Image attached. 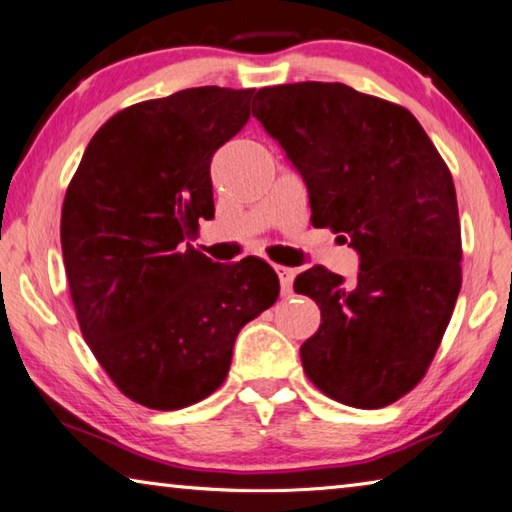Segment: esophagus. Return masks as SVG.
I'll use <instances>...</instances> for the list:
<instances>
[{
    "label": "esophagus",
    "mask_w": 512,
    "mask_h": 512,
    "mask_svg": "<svg viewBox=\"0 0 512 512\" xmlns=\"http://www.w3.org/2000/svg\"><path fill=\"white\" fill-rule=\"evenodd\" d=\"M275 273L277 277H280V284H282V295H291L293 293V277L295 273L291 271V268L286 266H275Z\"/></svg>",
    "instance_id": "34e87169"
}]
</instances>
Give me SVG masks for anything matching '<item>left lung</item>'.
Here are the masks:
<instances>
[{
  "mask_svg": "<svg viewBox=\"0 0 512 512\" xmlns=\"http://www.w3.org/2000/svg\"><path fill=\"white\" fill-rule=\"evenodd\" d=\"M253 116L309 190L311 224L358 250L356 284L313 266L295 293L320 306L300 347L322 394L378 410L418 385L461 288V226L448 165L401 105L342 82L259 89Z\"/></svg>",
  "mask_w": 512,
  "mask_h": 512,
  "instance_id": "obj_1",
  "label": "left lung"
}]
</instances>
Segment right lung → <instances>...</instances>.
<instances>
[{
    "instance_id": "obj_1",
    "label": "right lung",
    "mask_w": 512,
    "mask_h": 512,
    "mask_svg": "<svg viewBox=\"0 0 512 512\" xmlns=\"http://www.w3.org/2000/svg\"><path fill=\"white\" fill-rule=\"evenodd\" d=\"M253 94L194 87L118 111L64 197L60 241L82 336L120 392L152 410L215 392L241 327L280 295L264 259L226 266L185 244L215 217L212 154L248 123Z\"/></svg>"
}]
</instances>
